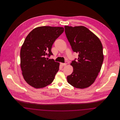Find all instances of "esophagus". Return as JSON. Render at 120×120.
I'll return each mask as SVG.
<instances>
[{"mask_svg":"<svg viewBox=\"0 0 120 120\" xmlns=\"http://www.w3.org/2000/svg\"><path fill=\"white\" fill-rule=\"evenodd\" d=\"M60 64H61V65L62 66H66V65H67V64L66 63H61Z\"/></svg>","mask_w":120,"mask_h":120,"instance_id":"1","label":"esophagus"}]
</instances>
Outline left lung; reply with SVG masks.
<instances>
[{"label": "left lung", "instance_id": "left-lung-1", "mask_svg": "<svg viewBox=\"0 0 120 120\" xmlns=\"http://www.w3.org/2000/svg\"><path fill=\"white\" fill-rule=\"evenodd\" d=\"M65 32L72 49L79 54L77 61H72L69 84L75 88H86L92 85L101 69L103 61L102 44L99 38L84 26H65Z\"/></svg>", "mask_w": 120, "mask_h": 120}]
</instances>
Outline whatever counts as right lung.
<instances>
[{
	"mask_svg": "<svg viewBox=\"0 0 120 120\" xmlns=\"http://www.w3.org/2000/svg\"><path fill=\"white\" fill-rule=\"evenodd\" d=\"M64 30L62 27L40 26L26 38L20 51V66L25 81L34 88L51 84L59 70V63L49 59L52 45Z\"/></svg>",
	"mask_w": 120,
	"mask_h": 120,
	"instance_id": "right-lung-1",
	"label": "right lung"
}]
</instances>
